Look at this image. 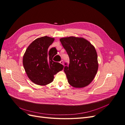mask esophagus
<instances>
[{"instance_id":"1","label":"esophagus","mask_w":125,"mask_h":125,"mask_svg":"<svg viewBox=\"0 0 125 125\" xmlns=\"http://www.w3.org/2000/svg\"><path fill=\"white\" fill-rule=\"evenodd\" d=\"M60 63H61V64H62V65H63V60H62L60 62Z\"/></svg>"}]
</instances>
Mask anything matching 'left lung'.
Instances as JSON below:
<instances>
[{"label":"left lung","instance_id":"obj_1","mask_svg":"<svg viewBox=\"0 0 125 125\" xmlns=\"http://www.w3.org/2000/svg\"><path fill=\"white\" fill-rule=\"evenodd\" d=\"M60 41L69 57V64L65 63L64 67L69 83L79 88L88 85L95 77L99 66L95 48L81 37H64Z\"/></svg>","mask_w":125,"mask_h":125}]
</instances>
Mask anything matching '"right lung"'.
Returning a JSON list of instances; mask_svg holds the SVG:
<instances>
[{"label":"right lung","instance_id":"add662e5","mask_svg":"<svg viewBox=\"0 0 125 125\" xmlns=\"http://www.w3.org/2000/svg\"><path fill=\"white\" fill-rule=\"evenodd\" d=\"M54 41V38L47 36L37 39L28 46L23 56V65L26 73L36 84H49L53 81L54 75L63 69V66L54 62V56L50 54V51L55 47L48 51Z\"/></svg>","mask_w":125,"mask_h":125}]
</instances>
